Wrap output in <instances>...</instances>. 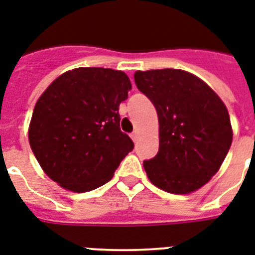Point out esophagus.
<instances>
[{"instance_id":"esophagus-1","label":"esophagus","mask_w":255,"mask_h":255,"mask_svg":"<svg viewBox=\"0 0 255 255\" xmlns=\"http://www.w3.org/2000/svg\"><path fill=\"white\" fill-rule=\"evenodd\" d=\"M137 137H139V132L137 131H133L131 133V139L133 140V141H136V140H137Z\"/></svg>"}]
</instances>
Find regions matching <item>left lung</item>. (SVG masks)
I'll return each mask as SVG.
<instances>
[{"instance_id":"8db88e82","label":"left lung","mask_w":255,"mask_h":255,"mask_svg":"<svg viewBox=\"0 0 255 255\" xmlns=\"http://www.w3.org/2000/svg\"><path fill=\"white\" fill-rule=\"evenodd\" d=\"M135 83L159 116L157 155L143 163L160 189L186 194L221 167L233 140L229 112L205 82L184 70L136 71Z\"/></svg>"}]
</instances>
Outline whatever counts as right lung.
Here are the masks:
<instances>
[{"instance_id": "right-lung-1", "label": "right lung", "mask_w": 255, "mask_h": 255, "mask_svg": "<svg viewBox=\"0 0 255 255\" xmlns=\"http://www.w3.org/2000/svg\"><path fill=\"white\" fill-rule=\"evenodd\" d=\"M131 88L123 71L103 67L70 70L46 88L34 107L29 141L51 180L78 193L111 180L133 149L119 115Z\"/></svg>"}]
</instances>
